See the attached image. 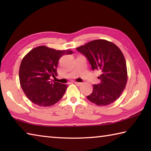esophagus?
<instances>
[{"label": "esophagus", "mask_w": 151, "mask_h": 151, "mask_svg": "<svg viewBox=\"0 0 151 151\" xmlns=\"http://www.w3.org/2000/svg\"><path fill=\"white\" fill-rule=\"evenodd\" d=\"M75 84L77 86H80L82 83H78V82H75Z\"/></svg>", "instance_id": "esophagus-1"}]
</instances>
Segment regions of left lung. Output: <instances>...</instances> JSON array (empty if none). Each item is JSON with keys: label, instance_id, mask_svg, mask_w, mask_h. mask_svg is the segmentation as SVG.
Here are the masks:
<instances>
[{"label": "left lung", "instance_id": "1", "mask_svg": "<svg viewBox=\"0 0 151 151\" xmlns=\"http://www.w3.org/2000/svg\"><path fill=\"white\" fill-rule=\"evenodd\" d=\"M85 55L93 70L101 75L99 85H93V91L87 99L98 106H106L118 99L126 86L127 69L124 55L116 45L106 40H94L76 48Z\"/></svg>", "mask_w": 151, "mask_h": 151}]
</instances>
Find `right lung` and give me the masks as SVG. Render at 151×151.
<instances>
[{
  "instance_id": "1",
  "label": "right lung",
  "mask_w": 151,
  "mask_h": 151,
  "mask_svg": "<svg viewBox=\"0 0 151 151\" xmlns=\"http://www.w3.org/2000/svg\"><path fill=\"white\" fill-rule=\"evenodd\" d=\"M73 52L39 46L22 58L19 68L20 84L32 103L39 106H50L60 100L68 86L51 81L50 76H57L60 58Z\"/></svg>"
}]
</instances>
